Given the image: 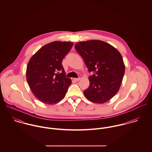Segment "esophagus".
Listing matches in <instances>:
<instances>
[{
  "mask_svg": "<svg viewBox=\"0 0 152 152\" xmlns=\"http://www.w3.org/2000/svg\"><path fill=\"white\" fill-rule=\"evenodd\" d=\"M74 80L76 81H78L80 80V78H74Z\"/></svg>",
  "mask_w": 152,
  "mask_h": 152,
  "instance_id": "34e87169",
  "label": "esophagus"
}]
</instances>
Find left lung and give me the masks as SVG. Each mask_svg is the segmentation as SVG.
<instances>
[{
	"label": "left lung",
	"instance_id": "1",
	"mask_svg": "<svg viewBox=\"0 0 152 152\" xmlns=\"http://www.w3.org/2000/svg\"><path fill=\"white\" fill-rule=\"evenodd\" d=\"M84 60L89 72V87L84 91L87 99L104 104L118 92L124 76L125 66L119 51L112 45L98 40L81 42L75 45Z\"/></svg>",
	"mask_w": 152,
	"mask_h": 152
}]
</instances>
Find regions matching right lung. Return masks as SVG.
<instances>
[{
    "mask_svg": "<svg viewBox=\"0 0 152 152\" xmlns=\"http://www.w3.org/2000/svg\"><path fill=\"white\" fill-rule=\"evenodd\" d=\"M72 45L70 42L47 44L30 58L27 64L26 79L28 86L44 104H57L65 96L71 80L66 78L61 63Z\"/></svg>",
    "mask_w": 152,
    "mask_h": 152,
    "instance_id": "right-lung-1",
    "label": "right lung"
}]
</instances>
